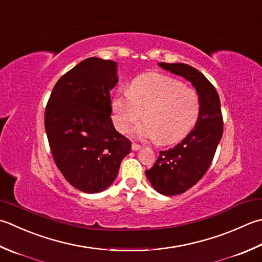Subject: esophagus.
Wrapping results in <instances>:
<instances>
[{"mask_svg": "<svg viewBox=\"0 0 262 262\" xmlns=\"http://www.w3.org/2000/svg\"><path fill=\"white\" fill-rule=\"evenodd\" d=\"M142 146L140 145V144H137V143H133L132 144V150L133 151H137V150H140Z\"/></svg>", "mask_w": 262, "mask_h": 262, "instance_id": "1", "label": "esophagus"}]
</instances>
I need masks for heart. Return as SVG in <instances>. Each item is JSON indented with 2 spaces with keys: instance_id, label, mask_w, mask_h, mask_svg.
I'll list each match as a JSON object with an SVG mask.
<instances>
[{
  "instance_id": "b5f03b06",
  "label": "heart",
  "mask_w": 262,
  "mask_h": 262,
  "mask_svg": "<svg viewBox=\"0 0 262 262\" xmlns=\"http://www.w3.org/2000/svg\"><path fill=\"white\" fill-rule=\"evenodd\" d=\"M116 128L125 133L143 115L146 119L133 129L141 140L171 144L185 137L195 125L200 112L196 91L173 77L147 73L137 76L128 93L117 94L111 103Z\"/></svg>"
}]
</instances>
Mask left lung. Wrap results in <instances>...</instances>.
<instances>
[{
    "label": "left lung",
    "instance_id": "left-lung-1",
    "mask_svg": "<svg viewBox=\"0 0 262 262\" xmlns=\"http://www.w3.org/2000/svg\"><path fill=\"white\" fill-rule=\"evenodd\" d=\"M159 66L191 81L200 99L195 128L176 146L159 152L155 165L145 171L156 191L172 196L193 187L207 172L223 136L224 121L219 95L206 76L185 63Z\"/></svg>",
    "mask_w": 262,
    "mask_h": 262
}]
</instances>
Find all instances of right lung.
Returning a JSON list of instances; mask_svg holds the SVG:
<instances>
[{
  "label": "right lung",
  "mask_w": 262,
  "mask_h": 262,
  "mask_svg": "<svg viewBox=\"0 0 262 262\" xmlns=\"http://www.w3.org/2000/svg\"><path fill=\"white\" fill-rule=\"evenodd\" d=\"M117 63L89 58L56 81L45 107L44 125L56 167L70 185L99 193L118 175L132 142L111 120L110 91Z\"/></svg>",
  "instance_id": "right-lung-1"
}]
</instances>
